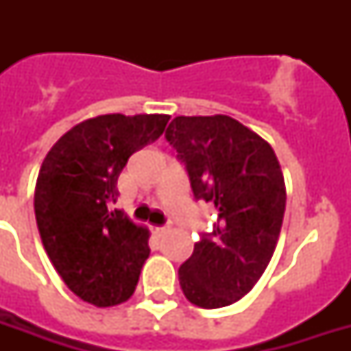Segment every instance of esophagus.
Instances as JSON below:
<instances>
[{
    "mask_svg": "<svg viewBox=\"0 0 351 351\" xmlns=\"http://www.w3.org/2000/svg\"><path fill=\"white\" fill-rule=\"evenodd\" d=\"M169 231V228L167 226H160V228H154V233L158 234V237H162V234H165Z\"/></svg>",
    "mask_w": 351,
    "mask_h": 351,
    "instance_id": "esophagus-1",
    "label": "esophagus"
}]
</instances>
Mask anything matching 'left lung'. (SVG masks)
I'll list each match as a JSON object with an SVG mask.
<instances>
[{"mask_svg":"<svg viewBox=\"0 0 351 351\" xmlns=\"http://www.w3.org/2000/svg\"><path fill=\"white\" fill-rule=\"evenodd\" d=\"M165 140L195 198L219 215L178 269L182 291L195 306L224 308L250 293L271 261L286 209L280 164L264 138L226 114L176 117Z\"/></svg>","mask_w":351,"mask_h":351,"instance_id":"obj_1","label":"left lung"}]
</instances>
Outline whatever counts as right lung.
Returning <instances> with one entry per match:
<instances>
[{
    "instance_id": "add662e5",
    "label": "right lung",
    "mask_w": 351,
    "mask_h": 351,
    "mask_svg": "<svg viewBox=\"0 0 351 351\" xmlns=\"http://www.w3.org/2000/svg\"><path fill=\"white\" fill-rule=\"evenodd\" d=\"M167 114H101L74 125L41 164L36 224L52 266L80 299L98 308L125 302L149 256V230L118 200V176L138 149L158 140Z\"/></svg>"
}]
</instances>
